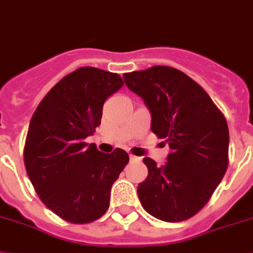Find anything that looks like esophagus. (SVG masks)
<instances>
[{"label":"esophagus","instance_id":"1","mask_svg":"<svg viewBox=\"0 0 253 253\" xmlns=\"http://www.w3.org/2000/svg\"><path fill=\"white\" fill-rule=\"evenodd\" d=\"M129 159H130V162H139V160H141V158H138V156H134V155H129Z\"/></svg>","mask_w":253,"mask_h":253}]
</instances>
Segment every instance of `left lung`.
<instances>
[{"label": "left lung", "mask_w": 253, "mask_h": 253, "mask_svg": "<svg viewBox=\"0 0 253 253\" xmlns=\"http://www.w3.org/2000/svg\"><path fill=\"white\" fill-rule=\"evenodd\" d=\"M123 77L150 110L152 133L170 149L162 167L143 159L149 176L137 187L142 207L167 222L187 220L208 203L225 176L226 119L203 87L176 68L154 66Z\"/></svg>", "instance_id": "left-lung-1"}]
</instances>
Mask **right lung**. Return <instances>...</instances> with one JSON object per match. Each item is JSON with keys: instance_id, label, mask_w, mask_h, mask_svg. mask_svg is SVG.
<instances>
[{"instance_id": "1", "label": "right lung", "mask_w": 253, "mask_h": 253, "mask_svg": "<svg viewBox=\"0 0 253 253\" xmlns=\"http://www.w3.org/2000/svg\"><path fill=\"white\" fill-rule=\"evenodd\" d=\"M123 85L118 74L81 67L51 87L31 119L27 174L42 203L68 222L103 216L112 185L129 162L124 150L104 154L85 142L101 124L104 101Z\"/></svg>"}]
</instances>
